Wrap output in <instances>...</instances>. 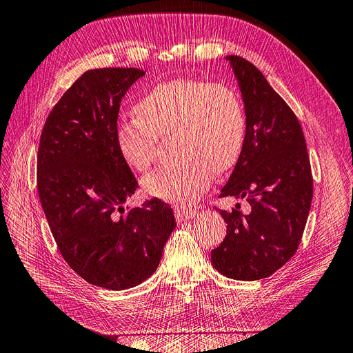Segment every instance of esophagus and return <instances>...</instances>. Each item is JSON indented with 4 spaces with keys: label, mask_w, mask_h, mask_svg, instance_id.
I'll use <instances>...</instances> for the list:
<instances>
[{
    "label": "esophagus",
    "mask_w": 353,
    "mask_h": 353,
    "mask_svg": "<svg viewBox=\"0 0 353 353\" xmlns=\"http://www.w3.org/2000/svg\"><path fill=\"white\" fill-rule=\"evenodd\" d=\"M196 216V209H191L187 206H176L175 208V218L176 221H187Z\"/></svg>",
    "instance_id": "esophagus-1"
}]
</instances>
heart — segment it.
I'll return each mask as SVG.
<instances>
[{
	"label": "heart",
	"mask_w": 353,
	"mask_h": 353,
	"mask_svg": "<svg viewBox=\"0 0 353 353\" xmlns=\"http://www.w3.org/2000/svg\"><path fill=\"white\" fill-rule=\"evenodd\" d=\"M135 119L116 126V148L137 172L156 159V140L172 135L175 163L143 179L148 196L170 203H193L213 174L227 172L241 154L245 114L239 94L228 85L199 79L160 82L134 108Z\"/></svg>",
	"instance_id": "1"
}]
</instances>
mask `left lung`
Segmentation results:
<instances>
[{"instance_id":"1","label":"left lung","mask_w":353,"mask_h":353,"mask_svg":"<svg viewBox=\"0 0 353 353\" xmlns=\"http://www.w3.org/2000/svg\"><path fill=\"white\" fill-rule=\"evenodd\" d=\"M245 114V138L221 197L245 199L248 215L219 210L227 236L212 263L232 280L256 281L292 259L314 194L311 163L296 114L252 63L227 56ZM237 208V206H236Z\"/></svg>"}]
</instances>
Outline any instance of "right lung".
I'll list each match as a JSON object with an SVG mask.
<instances>
[{
	"label": "right lung",
	"mask_w": 353,
	"mask_h": 353,
	"mask_svg": "<svg viewBox=\"0 0 353 353\" xmlns=\"http://www.w3.org/2000/svg\"><path fill=\"white\" fill-rule=\"evenodd\" d=\"M145 72L92 69L51 110L38 150V193L52 237L85 281L125 290L153 275L175 230L165 201L125 208L137 179L116 148L121 101Z\"/></svg>",
	"instance_id": "1"
}]
</instances>
